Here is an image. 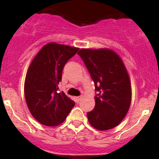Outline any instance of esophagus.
Returning <instances> with one entry per match:
<instances>
[{
  "instance_id": "1",
  "label": "esophagus",
  "mask_w": 159,
  "mask_h": 159,
  "mask_svg": "<svg viewBox=\"0 0 159 159\" xmlns=\"http://www.w3.org/2000/svg\"><path fill=\"white\" fill-rule=\"evenodd\" d=\"M81 96H76V97H75L76 102H78L80 101V99H81Z\"/></svg>"
}]
</instances>
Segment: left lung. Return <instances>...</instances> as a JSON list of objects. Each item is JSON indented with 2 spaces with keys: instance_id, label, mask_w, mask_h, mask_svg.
I'll return each mask as SVG.
<instances>
[{
  "instance_id": "obj_1",
  "label": "left lung",
  "mask_w": 159,
  "mask_h": 159,
  "mask_svg": "<svg viewBox=\"0 0 159 159\" xmlns=\"http://www.w3.org/2000/svg\"><path fill=\"white\" fill-rule=\"evenodd\" d=\"M95 84L96 105L87 114L89 123L105 131L119 125L126 115L132 99L129 75L123 61L109 49H81L78 53Z\"/></svg>"
}]
</instances>
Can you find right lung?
Returning a JSON list of instances; mask_svg holds the SVG:
<instances>
[{
    "label": "right lung",
    "mask_w": 159,
    "mask_h": 159,
    "mask_svg": "<svg viewBox=\"0 0 159 159\" xmlns=\"http://www.w3.org/2000/svg\"><path fill=\"white\" fill-rule=\"evenodd\" d=\"M79 48L51 43L45 45L33 60L25 81V96L29 111L35 119L48 126L63 123L75 102L58 84L67 61Z\"/></svg>",
    "instance_id": "1"
}]
</instances>
